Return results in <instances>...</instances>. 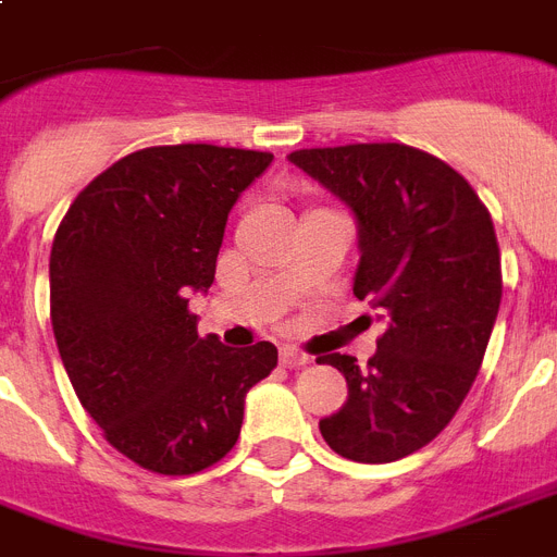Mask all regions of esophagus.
<instances>
[{"label": "esophagus", "mask_w": 557, "mask_h": 557, "mask_svg": "<svg viewBox=\"0 0 557 557\" xmlns=\"http://www.w3.org/2000/svg\"><path fill=\"white\" fill-rule=\"evenodd\" d=\"M309 361H312V358L306 356V352H300V349L280 347V364L286 367V370H297V367H306Z\"/></svg>", "instance_id": "1"}]
</instances>
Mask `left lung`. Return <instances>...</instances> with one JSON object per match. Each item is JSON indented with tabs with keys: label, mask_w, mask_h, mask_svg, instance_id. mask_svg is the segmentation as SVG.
Masks as SVG:
<instances>
[{
	"label": "left lung",
	"mask_w": 557,
	"mask_h": 557,
	"mask_svg": "<svg viewBox=\"0 0 557 557\" xmlns=\"http://www.w3.org/2000/svg\"><path fill=\"white\" fill-rule=\"evenodd\" d=\"M288 159L347 201L358 219V300L387 318L364 367H338L349 396L321 419L335 454L396 462L436 440L474 384L503 297L500 245L474 187L407 144L295 150Z\"/></svg>",
	"instance_id": "left-lung-1"
}]
</instances>
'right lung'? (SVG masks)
<instances>
[{
	"label": "right lung",
	"mask_w": 557,
	"mask_h": 557,
	"mask_svg": "<svg viewBox=\"0 0 557 557\" xmlns=\"http://www.w3.org/2000/svg\"><path fill=\"white\" fill-rule=\"evenodd\" d=\"M271 152L173 144L117 159L77 193L51 245V326L83 410L135 466H216L277 347L201 338L190 292L216 274L227 213Z\"/></svg>",
	"instance_id": "right-lung-1"
}]
</instances>
